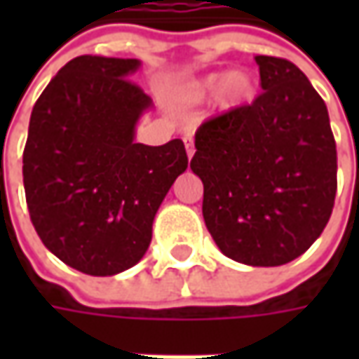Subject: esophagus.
Returning a JSON list of instances; mask_svg holds the SVG:
<instances>
[{"mask_svg": "<svg viewBox=\"0 0 359 359\" xmlns=\"http://www.w3.org/2000/svg\"><path fill=\"white\" fill-rule=\"evenodd\" d=\"M184 144H186L187 158L191 159L194 158V154H196V147H194V135H191V133H186V135H184Z\"/></svg>", "mask_w": 359, "mask_h": 359, "instance_id": "34e87169", "label": "esophagus"}]
</instances>
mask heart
Listing matches in <instances>:
<instances>
[{
	"instance_id": "b5f03b06",
	"label": "heart",
	"mask_w": 359,
	"mask_h": 359,
	"mask_svg": "<svg viewBox=\"0 0 359 359\" xmlns=\"http://www.w3.org/2000/svg\"><path fill=\"white\" fill-rule=\"evenodd\" d=\"M215 91H217V104L222 107H226V109L240 107L254 97V79L245 72L212 74V76L200 77V79L186 83L180 97L186 104H201Z\"/></svg>"
}]
</instances>
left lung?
Wrapping results in <instances>:
<instances>
[{
    "instance_id": "1",
    "label": "left lung",
    "mask_w": 359,
    "mask_h": 359,
    "mask_svg": "<svg viewBox=\"0 0 359 359\" xmlns=\"http://www.w3.org/2000/svg\"><path fill=\"white\" fill-rule=\"evenodd\" d=\"M255 63L264 93L201 123L189 168L203 182L201 212L222 254L273 268L324 231L338 154L327 107L304 72L271 55Z\"/></svg>"
}]
</instances>
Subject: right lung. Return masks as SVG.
Segmentation results:
<instances>
[{
	"label": "right lung",
	"instance_id": "right-lung-1",
	"mask_svg": "<svg viewBox=\"0 0 359 359\" xmlns=\"http://www.w3.org/2000/svg\"><path fill=\"white\" fill-rule=\"evenodd\" d=\"M140 60L79 55L35 102L23 149V187L37 236L63 264L90 276L135 266L175 177L182 140L135 144L151 97L128 77Z\"/></svg>",
	"mask_w": 359,
	"mask_h": 359
}]
</instances>
